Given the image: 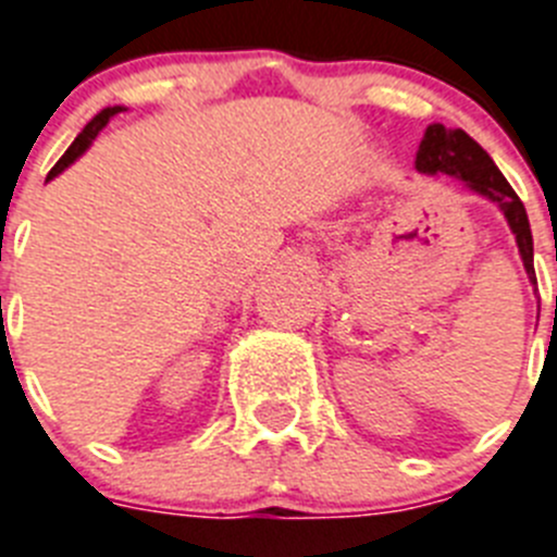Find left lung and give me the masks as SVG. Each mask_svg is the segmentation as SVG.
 <instances>
[{
  "label": "left lung",
  "mask_w": 557,
  "mask_h": 557,
  "mask_svg": "<svg viewBox=\"0 0 557 557\" xmlns=\"http://www.w3.org/2000/svg\"><path fill=\"white\" fill-rule=\"evenodd\" d=\"M416 169L421 174H429V177L432 174H451V177L462 180L473 194L495 202L500 208L503 219L511 226L513 237H517V248H520L528 278H531V284H536L533 235L531 224H528L525 205L520 202V196L513 194L508 180L503 177L500 169L495 166V161L486 156V150L479 141L470 139L462 128H446L441 123L429 125L421 145H418Z\"/></svg>",
  "instance_id": "8db88e82"
}]
</instances>
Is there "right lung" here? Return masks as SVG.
<instances>
[{"mask_svg":"<svg viewBox=\"0 0 557 557\" xmlns=\"http://www.w3.org/2000/svg\"><path fill=\"white\" fill-rule=\"evenodd\" d=\"M120 111H125L123 106H109V109H103V111H100V114H95L92 120H89V123L84 125V131H82V134L76 136V141H73V145L67 147V150H65V156H62L60 161L54 163V169H51V172H49V177H46V180H54L57 174H62V172H65V169L71 166V163L76 161V158H82L84 152L89 150V145H92V141H95V136H98L100 131H103L106 125H109V120H111V116H114V114H120Z\"/></svg>","mask_w":557,"mask_h":557,"instance_id":"add662e5","label":"right lung"}]
</instances>
